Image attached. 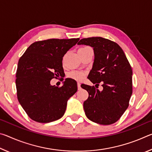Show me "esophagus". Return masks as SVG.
<instances>
[{"mask_svg": "<svg viewBox=\"0 0 152 152\" xmlns=\"http://www.w3.org/2000/svg\"><path fill=\"white\" fill-rule=\"evenodd\" d=\"M77 85H78V90H80L81 88V84L80 83V82H78V83H77Z\"/></svg>", "mask_w": 152, "mask_h": 152, "instance_id": "esophagus-1", "label": "esophagus"}]
</instances>
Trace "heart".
<instances>
[{"mask_svg":"<svg viewBox=\"0 0 152 152\" xmlns=\"http://www.w3.org/2000/svg\"><path fill=\"white\" fill-rule=\"evenodd\" d=\"M88 47H84L82 48H87ZM85 76V73L81 71H77V70H73L70 72V73H68V77L69 78H72L76 80H81L84 78Z\"/></svg>","mask_w":152,"mask_h":152,"instance_id":"b5f03b06","label":"heart"}]
</instances>
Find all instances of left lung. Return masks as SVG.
<instances>
[{"label":"left lung","mask_w":152,"mask_h":152,"mask_svg":"<svg viewBox=\"0 0 152 152\" xmlns=\"http://www.w3.org/2000/svg\"><path fill=\"white\" fill-rule=\"evenodd\" d=\"M78 45L93 48L94 60L88 78L96 85L102 82L103 87L100 91L94 86L82 84L89 94L83 104L85 114L98 124H113L129 106L132 94V67L121 48L109 39L101 37L84 38Z\"/></svg>","instance_id":"left-lung-1"}]
</instances>
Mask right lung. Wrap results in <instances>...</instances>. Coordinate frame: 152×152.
<instances>
[{"mask_svg": "<svg viewBox=\"0 0 152 152\" xmlns=\"http://www.w3.org/2000/svg\"><path fill=\"white\" fill-rule=\"evenodd\" d=\"M79 39L36 42L19 59L16 72L18 101L32 120L50 123L64 115L67 102L78 90L76 82L66 78L59 88L51 85L50 81L64 75V56Z\"/></svg>", "mask_w": 152, "mask_h": 152, "instance_id": "right-lung-1", "label": "right lung"}]
</instances>
